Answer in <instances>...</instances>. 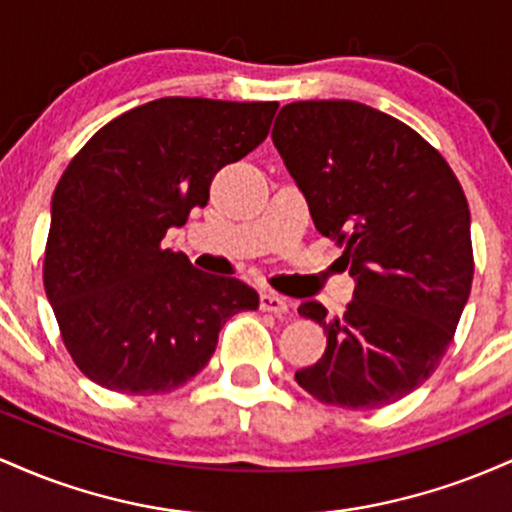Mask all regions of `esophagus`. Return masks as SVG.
Instances as JSON below:
<instances>
[{"label": "esophagus", "mask_w": 512, "mask_h": 512, "mask_svg": "<svg viewBox=\"0 0 512 512\" xmlns=\"http://www.w3.org/2000/svg\"><path fill=\"white\" fill-rule=\"evenodd\" d=\"M260 310H264V313H274V315H286L289 313V301L274 291H262L260 293Z\"/></svg>", "instance_id": "1"}]
</instances>
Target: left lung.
Instances as JSON below:
<instances>
[{
    "label": "left lung",
    "mask_w": 512,
    "mask_h": 512,
    "mask_svg": "<svg viewBox=\"0 0 512 512\" xmlns=\"http://www.w3.org/2000/svg\"><path fill=\"white\" fill-rule=\"evenodd\" d=\"M272 142L356 281L344 315L298 305L327 334L298 385L346 409L407 397L438 368L472 289L462 185L421 134L356 101L284 105Z\"/></svg>",
    "instance_id": "left-lung-1"
}]
</instances>
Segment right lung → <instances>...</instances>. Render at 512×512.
Returning <instances> with one entry per match:
<instances>
[{
  "instance_id": "add662e5",
  "label": "right lung",
  "mask_w": 512,
  "mask_h": 512,
  "mask_svg": "<svg viewBox=\"0 0 512 512\" xmlns=\"http://www.w3.org/2000/svg\"><path fill=\"white\" fill-rule=\"evenodd\" d=\"M279 103L158 98L88 139L57 182L43 279L81 373L125 395L185 385L260 296L163 248L214 175L264 142Z\"/></svg>"
}]
</instances>
